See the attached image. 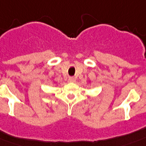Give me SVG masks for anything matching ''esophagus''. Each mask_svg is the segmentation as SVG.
I'll return each mask as SVG.
<instances>
[{
  "instance_id": "esophagus-1",
  "label": "esophagus",
  "mask_w": 146,
  "mask_h": 146,
  "mask_svg": "<svg viewBox=\"0 0 146 146\" xmlns=\"http://www.w3.org/2000/svg\"><path fill=\"white\" fill-rule=\"evenodd\" d=\"M68 82H70V83H74V82H75V78H74V77H70L69 78H68Z\"/></svg>"
}]
</instances>
